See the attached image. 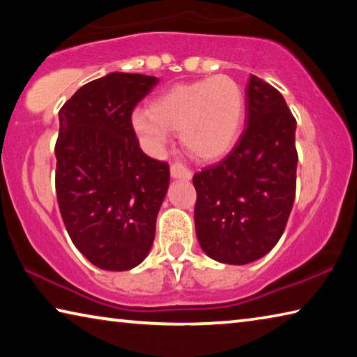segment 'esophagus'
<instances>
[{"label":"esophagus","mask_w":357,"mask_h":357,"mask_svg":"<svg viewBox=\"0 0 357 357\" xmlns=\"http://www.w3.org/2000/svg\"><path fill=\"white\" fill-rule=\"evenodd\" d=\"M170 173H172V178L174 179H185V181L192 179V172L189 168H185L183 164H173L170 167Z\"/></svg>","instance_id":"esophagus-1"}]
</instances>
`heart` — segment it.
<instances>
[{
	"label": "heart",
	"instance_id": "heart-1",
	"mask_svg": "<svg viewBox=\"0 0 357 357\" xmlns=\"http://www.w3.org/2000/svg\"><path fill=\"white\" fill-rule=\"evenodd\" d=\"M245 113L243 88L231 77L217 75L176 84L132 114V128L151 153H159L170 132L200 160H215L236 143Z\"/></svg>",
	"mask_w": 357,
	"mask_h": 357
}]
</instances>
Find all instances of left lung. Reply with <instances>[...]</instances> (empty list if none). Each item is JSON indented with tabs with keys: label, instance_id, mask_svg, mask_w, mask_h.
Masks as SVG:
<instances>
[{
	"label": "left lung",
	"instance_id": "8db88e82",
	"mask_svg": "<svg viewBox=\"0 0 357 357\" xmlns=\"http://www.w3.org/2000/svg\"><path fill=\"white\" fill-rule=\"evenodd\" d=\"M296 119L283 96L250 75L245 129L225 159L195 173V229L203 252L247 264L279 243L296 193Z\"/></svg>",
	"mask_w": 357,
	"mask_h": 357
}]
</instances>
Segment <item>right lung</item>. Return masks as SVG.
Returning a JSON list of instances; mask_svg holds the SVG:
<instances>
[{
	"label": "right lung",
	"mask_w": 357,
	"mask_h": 357,
	"mask_svg": "<svg viewBox=\"0 0 357 357\" xmlns=\"http://www.w3.org/2000/svg\"><path fill=\"white\" fill-rule=\"evenodd\" d=\"M157 83L112 72L83 84L58 113L59 211L72 243L100 269L129 271L153 247L170 168L143 153L130 116Z\"/></svg>",
	"instance_id": "add662e5"
}]
</instances>
